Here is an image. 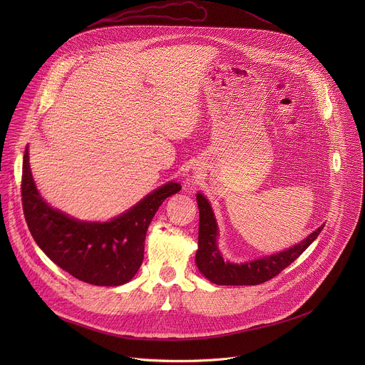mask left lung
<instances>
[{"instance_id":"1","label":"left lung","mask_w":365,"mask_h":365,"mask_svg":"<svg viewBox=\"0 0 365 365\" xmlns=\"http://www.w3.org/2000/svg\"><path fill=\"white\" fill-rule=\"evenodd\" d=\"M196 200L199 206V235L195 257L196 266L207 280L222 286H254L272 280L290 266L324 230L322 225L297 245L270 257L258 258L244 264L225 263L217 245L218 227L212 207L202 193L196 195Z\"/></svg>"}]
</instances>
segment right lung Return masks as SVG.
<instances>
[{
    "mask_svg": "<svg viewBox=\"0 0 365 365\" xmlns=\"http://www.w3.org/2000/svg\"><path fill=\"white\" fill-rule=\"evenodd\" d=\"M182 189L169 182L110 222H83L50 207L40 196L24 151L21 200L27 227L43 252L61 269L89 284L130 282L144 258L147 228L166 197Z\"/></svg>",
    "mask_w": 365,
    "mask_h": 365,
    "instance_id": "1",
    "label": "right lung"
}]
</instances>
